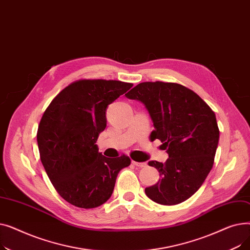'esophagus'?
<instances>
[{
	"label": "esophagus",
	"mask_w": 250,
	"mask_h": 250,
	"mask_svg": "<svg viewBox=\"0 0 250 250\" xmlns=\"http://www.w3.org/2000/svg\"><path fill=\"white\" fill-rule=\"evenodd\" d=\"M132 163L137 166V167H140V168H143V167H146V163L145 162H136V161H132Z\"/></svg>",
	"instance_id": "esophagus-1"
}]
</instances>
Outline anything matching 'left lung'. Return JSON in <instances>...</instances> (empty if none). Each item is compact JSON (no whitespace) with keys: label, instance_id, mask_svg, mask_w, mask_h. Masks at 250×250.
Wrapping results in <instances>:
<instances>
[{"label":"left lung","instance_id":"1","mask_svg":"<svg viewBox=\"0 0 250 250\" xmlns=\"http://www.w3.org/2000/svg\"><path fill=\"white\" fill-rule=\"evenodd\" d=\"M125 96L145 104L155 127L150 140L159 139L169 155L165 163L149 162L161 179L145 188L147 196L167 206L187 201L214 164L220 133L215 112L192 90L177 83L143 82Z\"/></svg>","mask_w":250,"mask_h":250}]
</instances>
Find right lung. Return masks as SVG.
Returning a JSON list of instances; mask_svg holds the SVG:
<instances>
[{"mask_svg":"<svg viewBox=\"0 0 250 250\" xmlns=\"http://www.w3.org/2000/svg\"><path fill=\"white\" fill-rule=\"evenodd\" d=\"M133 87L115 80H78L62 89L45 109L37 129L42 163L62 198L93 208L112 194L129 157L107 158L96 141L106 127V107Z\"/></svg>","mask_w":250,"mask_h":250,"instance_id":"right-lung-1","label":"right lung"}]
</instances>
